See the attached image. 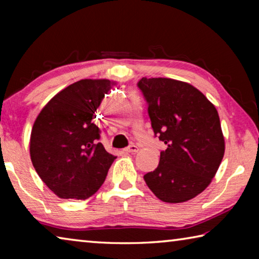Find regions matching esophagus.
<instances>
[{
  "label": "esophagus",
  "mask_w": 259,
  "mask_h": 259,
  "mask_svg": "<svg viewBox=\"0 0 259 259\" xmlns=\"http://www.w3.org/2000/svg\"><path fill=\"white\" fill-rule=\"evenodd\" d=\"M124 152H126V153H136V152H138V147L136 145H130V146L124 148Z\"/></svg>",
  "instance_id": "1"
}]
</instances>
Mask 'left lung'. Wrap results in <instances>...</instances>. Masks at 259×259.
Instances as JSON below:
<instances>
[{"instance_id": "8db88e82", "label": "left lung", "mask_w": 259, "mask_h": 259, "mask_svg": "<svg viewBox=\"0 0 259 259\" xmlns=\"http://www.w3.org/2000/svg\"><path fill=\"white\" fill-rule=\"evenodd\" d=\"M138 88L148 104L155 136L165 145L154 171L144 179L156 198L181 203L211 183L225 152L216 107L190 83L143 77Z\"/></svg>"}]
</instances>
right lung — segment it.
<instances>
[{
    "instance_id": "obj_1",
    "label": "right lung",
    "mask_w": 259,
    "mask_h": 259,
    "mask_svg": "<svg viewBox=\"0 0 259 259\" xmlns=\"http://www.w3.org/2000/svg\"><path fill=\"white\" fill-rule=\"evenodd\" d=\"M115 82L84 78L52 97L34 122L29 153L43 183L60 199L85 200L105 182L115 156L99 143L95 112Z\"/></svg>"
}]
</instances>
